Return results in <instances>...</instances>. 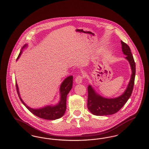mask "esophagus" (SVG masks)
<instances>
[{
    "instance_id": "34e87169",
    "label": "esophagus",
    "mask_w": 149,
    "mask_h": 149,
    "mask_svg": "<svg viewBox=\"0 0 149 149\" xmlns=\"http://www.w3.org/2000/svg\"><path fill=\"white\" fill-rule=\"evenodd\" d=\"M83 78L81 76L78 75V76L77 77V78H75V83L77 84H80V83H81V82L83 81Z\"/></svg>"
}]
</instances>
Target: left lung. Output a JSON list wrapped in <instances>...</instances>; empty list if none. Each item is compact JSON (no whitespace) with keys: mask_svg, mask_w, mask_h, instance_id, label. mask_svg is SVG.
<instances>
[{"mask_svg":"<svg viewBox=\"0 0 149 149\" xmlns=\"http://www.w3.org/2000/svg\"><path fill=\"white\" fill-rule=\"evenodd\" d=\"M122 51L124 55H126L125 58L130 65L131 75L127 88L123 94L118 97L114 98H107L100 95L91 85L88 87V109L96 116H107L116 113L119 111L121 108L127 102L128 99L132 93L136 74V65L134 57L132 55L130 47L126 43L120 41Z\"/></svg>","mask_w":149,"mask_h":149,"instance_id":"8db88e82","label":"left lung"}]
</instances>
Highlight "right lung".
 I'll use <instances>...</instances> for the list:
<instances>
[{
	"mask_svg": "<svg viewBox=\"0 0 149 149\" xmlns=\"http://www.w3.org/2000/svg\"><path fill=\"white\" fill-rule=\"evenodd\" d=\"M28 46L27 44L24 45L20 51V53L17 58V61L21 56L23 50ZM72 76H69L65 78L61 83L60 87V98L59 102L55 105H47L40 108H32L28 106L22 99L18 84L16 82V88L18 93V97L22 103L29 109V111L36 116L43 119L48 120H55L63 117L65 114L66 109V97L68 93L70 91L72 86Z\"/></svg>",
	"mask_w": 149,
	"mask_h": 149,
	"instance_id": "add662e5",
	"label": "right lung"
}]
</instances>
